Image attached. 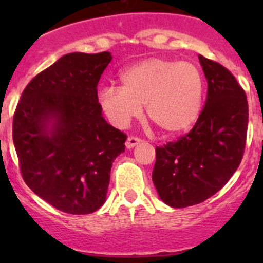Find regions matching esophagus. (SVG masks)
<instances>
[{
  "instance_id": "obj_1",
  "label": "esophagus",
  "mask_w": 263,
  "mask_h": 263,
  "mask_svg": "<svg viewBox=\"0 0 263 263\" xmlns=\"http://www.w3.org/2000/svg\"><path fill=\"white\" fill-rule=\"evenodd\" d=\"M138 143H141V139H139L138 137L132 136L126 139V143H125V145H126L127 148H133L134 146H137Z\"/></svg>"
}]
</instances>
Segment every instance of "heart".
<instances>
[{"label": "heart", "mask_w": 263, "mask_h": 263, "mask_svg": "<svg viewBox=\"0 0 263 263\" xmlns=\"http://www.w3.org/2000/svg\"><path fill=\"white\" fill-rule=\"evenodd\" d=\"M120 81L121 88L99 93L100 108L115 126L126 127L143 105L146 117L166 136L184 133L200 116L204 78L194 63L148 58L125 68Z\"/></svg>", "instance_id": "obj_1"}]
</instances>
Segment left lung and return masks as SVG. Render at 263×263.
Returning a JSON list of instances; mask_svg holds the SVG:
<instances>
[{"label": "left lung", "mask_w": 263, "mask_h": 263, "mask_svg": "<svg viewBox=\"0 0 263 263\" xmlns=\"http://www.w3.org/2000/svg\"><path fill=\"white\" fill-rule=\"evenodd\" d=\"M208 83L192 130L155 148L153 183L167 205L185 208L220 191L240 166L248 133V100L229 69L199 55Z\"/></svg>", "instance_id": "obj_1"}]
</instances>
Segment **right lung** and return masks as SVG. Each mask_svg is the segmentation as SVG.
Segmentation results:
<instances>
[{"label":"right lung","instance_id":"1","mask_svg":"<svg viewBox=\"0 0 263 263\" xmlns=\"http://www.w3.org/2000/svg\"><path fill=\"white\" fill-rule=\"evenodd\" d=\"M108 51L67 53L22 92L13 120L21 174L57 210L88 215L105 203L110 168L126 134L103 117L97 84Z\"/></svg>","mask_w":263,"mask_h":263}]
</instances>
